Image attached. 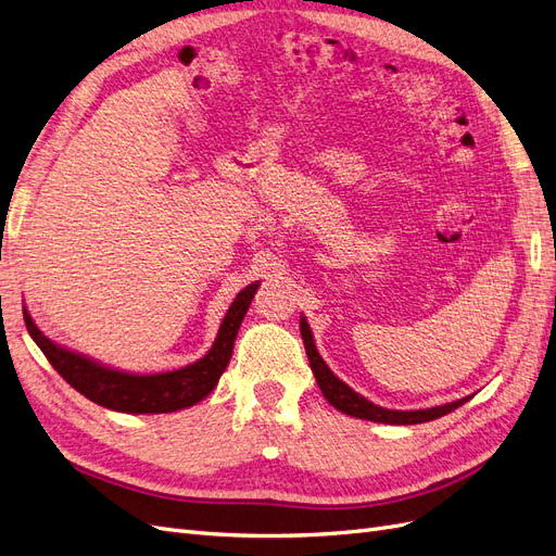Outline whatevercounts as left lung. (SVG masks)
<instances>
[{"label":"left lung","mask_w":556,"mask_h":556,"mask_svg":"<svg viewBox=\"0 0 556 556\" xmlns=\"http://www.w3.org/2000/svg\"><path fill=\"white\" fill-rule=\"evenodd\" d=\"M301 339H304L306 355H308V362H311V368H313L319 390H323L325 399L331 403L336 410H341L345 415L359 417V419H371V422H382V425H422V422H429V419H435V417H443V415L452 413L454 408L464 406V403L470 399V396H466V399H459V401L445 403V406H435V408H427V410H387V408H380V406H376V403L359 396L355 390H350V387L343 380H339L329 371V366L323 362L319 352L315 350L313 333H311L306 317H301Z\"/></svg>","instance_id":"obj_1"}]
</instances>
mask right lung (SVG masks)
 <instances>
[{"instance_id":"right-lung-1","label":"right lung","mask_w":556,"mask_h":556,"mask_svg":"<svg viewBox=\"0 0 556 556\" xmlns=\"http://www.w3.org/2000/svg\"><path fill=\"white\" fill-rule=\"evenodd\" d=\"M257 288L260 282H252L233 299L206 357L178 368V371L155 376L115 371V368H106L88 357L76 355L72 350H64L46 339L25 308L23 315L29 336L41 348L46 359L86 399L117 413H176L180 408L194 406V403L213 392V387L220 380L231 359L233 339H237L241 319L245 317Z\"/></svg>"}]
</instances>
